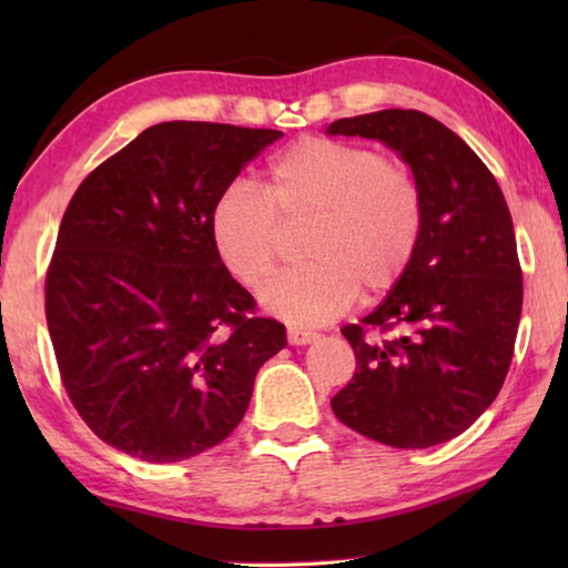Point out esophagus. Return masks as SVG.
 Returning a JSON list of instances; mask_svg holds the SVG:
<instances>
[{"mask_svg": "<svg viewBox=\"0 0 568 568\" xmlns=\"http://www.w3.org/2000/svg\"><path fill=\"white\" fill-rule=\"evenodd\" d=\"M318 338V333L303 331V328H287V343L291 345H307Z\"/></svg>", "mask_w": 568, "mask_h": 568, "instance_id": "34e87169", "label": "esophagus"}]
</instances>
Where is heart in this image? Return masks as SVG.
Returning <instances> with one entry per match:
<instances>
[{"label": "heart", "mask_w": 568, "mask_h": 568, "mask_svg": "<svg viewBox=\"0 0 568 568\" xmlns=\"http://www.w3.org/2000/svg\"><path fill=\"white\" fill-rule=\"evenodd\" d=\"M313 220L305 267L277 277L261 301L287 323L341 315L358 291H388L406 273L423 230V195L406 168L381 152L331 138H305L281 152L263 192L235 182L217 197L210 235L220 261L250 291L277 271L285 227Z\"/></svg>", "instance_id": "b5f03b06"}]
</instances>
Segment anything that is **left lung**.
Segmentation results:
<instances>
[{
	"instance_id": "obj_1",
	"label": "left lung",
	"mask_w": 568,
	"mask_h": 568,
	"mask_svg": "<svg viewBox=\"0 0 568 568\" xmlns=\"http://www.w3.org/2000/svg\"><path fill=\"white\" fill-rule=\"evenodd\" d=\"M328 134L396 150L423 195L406 273L376 311L341 331L355 373L333 413L393 448L446 444L491 406L514 358L524 281L504 192L454 130L418 110L343 118ZM371 329L394 335L368 339Z\"/></svg>"
}]
</instances>
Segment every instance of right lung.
Listing matches in <instances>:
<instances>
[{"label":"right lung","mask_w":568,"mask_h":568,"mask_svg":"<svg viewBox=\"0 0 568 568\" xmlns=\"http://www.w3.org/2000/svg\"><path fill=\"white\" fill-rule=\"evenodd\" d=\"M283 132L160 122L94 168L64 210L44 283L67 396L104 444L150 464L217 446L243 420L285 325L220 261L217 197Z\"/></svg>","instance_id":"add662e5"}]
</instances>
